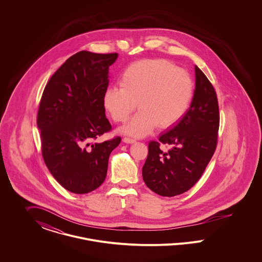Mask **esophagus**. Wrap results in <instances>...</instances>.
<instances>
[{"instance_id":"esophagus-1","label":"esophagus","mask_w":262,"mask_h":262,"mask_svg":"<svg viewBox=\"0 0 262 262\" xmlns=\"http://www.w3.org/2000/svg\"><path fill=\"white\" fill-rule=\"evenodd\" d=\"M124 142L125 143H135L136 142V139L134 138H130V137H124Z\"/></svg>"}]
</instances>
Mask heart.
<instances>
[{
	"label": "heart",
	"mask_w": 262,
	"mask_h": 262,
	"mask_svg": "<svg viewBox=\"0 0 262 262\" xmlns=\"http://www.w3.org/2000/svg\"><path fill=\"white\" fill-rule=\"evenodd\" d=\"M120 85L105 91L104 106L116 123H125L137 102L139 111L123 128L134 137H144L155 126L166 128L176 124L187 112L193 95L190 75L164 59L130 64L121 76Z\"/></svg>",
	"instance_id": "b5f03b06"
}]
</instances>
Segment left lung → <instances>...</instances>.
<instances>
[{"label":"left lung","instance_id":"left-lung-1","mask_svg":"<svg viewBox=\"0 0 262 262\" xmlns=\"http://www.w3.org/2000/svg\"><path fill=\"white\" fill-rule=\"evenodd\" d=\"M194 70L195 89L189 109L158 141H150L142 168L145 185L162 196L179 195L193 187L217 146L220 123L217 95L200 68L195 66Z\"/></svg>","mask_w":262,"mask_h":262}]
</instances>
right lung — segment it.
<instances>
[{
  "label": "right lung",
  "instance_id": "obj_1",
  "mask_svg": "<svg viewBox=\"0 0 262 262\" xmlns=\"http://www.w3.org/2000/svg\"><path fill=\"white\" fill-rule=\"evenodd\" d=\"M117 58V53H76L51 76L41 97L37 126L44 162L57 182L74 193L102 185L109 156L121 142L120 137L94 142L112 129L104 94L109 67Z\"/></svg>",
  "mask_w": 262,
  "mask_h": 262
}]
</instances>
